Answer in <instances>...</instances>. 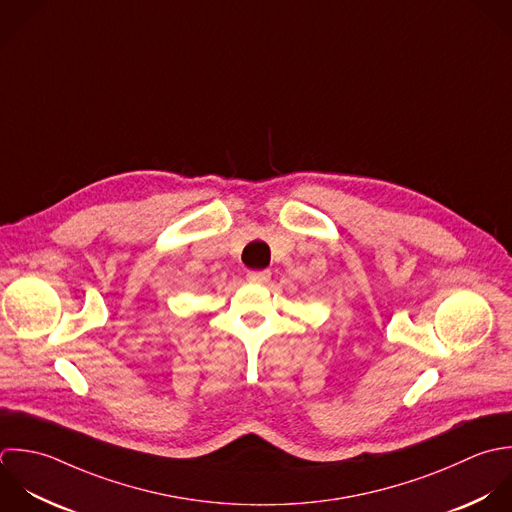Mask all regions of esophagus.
<instances>
[{"instance_id":"1","label":"esophagus","mask_w":512,"mask_h":512,"mask_svg":"<svg viewBox=\"0 0 512 512\" xmlns=\"http://www.w3.org/2000/svg\"><path fill=\"white\" fill-rule=\"evenodd\" d=\"M269 279H271L269 271H251V273H247V281L253 283V285H267Z\"/></svg>"}]
</instances>
